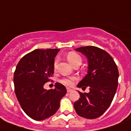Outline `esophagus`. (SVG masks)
Listing matches in <instances>:
<instances>
[{"label": "esophagus", "instance_id": "34e87169", "mask_svg": "<svg viewBox=\"0 0 131 131\" xmlns=\"http://www.w3.org/2000/svg\"><path fill=\"white\" fill-rule=\"evenodd\" d=\"M72 89H71V88H67V92H72Z\"/></svg>", "mask_w": 131, "mask_h": 131}]
</instances>
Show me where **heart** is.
<instances>
[{
  "instance_id": "heart-1",
  "label": "heart",
  "mask_w": 131,
  "mask_h": 131,
  "mask_svg": "<svg viewBox=\"0 0 131 131\" xmlns=\"http://www.w3.org/2000/svg\"><path fill=\"white\" fill-rule=\"evenodd\" d=\"M67 59H68V61H69V63H70V64L72 65V66L76 64L77 63H81L82 61L81 56H80L79 54H78L77 53L74 52H68V54H67ZM57 63H58V60H57V59H55L54 61V64H53L54 70H56L57 66ZM77 80V77H68V78H63V79H62L61 80V82L63 84H64V85L71 86L72 85L73 83H74V81H76Z\"/></svg>"
}]
</instances>
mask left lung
Masks as SVG:
<instances>
[{
  "label": "left lung",
  "mask_w": 131,
  "mask_h": 131,
  "mask_svg": "<svg viewBox=\"0 0 131 131\" xmlns=\"http://www.w3.org/2000/svg\"><path fill=\"white\" fill-rule=\"evenodd\" d=\"M78 52L88 59V72L77 85L78 88H90L89 93H81L74 103L77 113L87 119H95L106 111L117 90L119 72L112 57L100 48L88 46L78 48Z\"/></svg>",
  "instance_id": "1"
}]
</instances>
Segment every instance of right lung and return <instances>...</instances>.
<instances>
[{
	"label": "right lung",
	"mask_w": 131,
	"mask_h": 131,
	"mask_svg": "<svg viewBox=\"0 0 131 131\" xmlns=\"http://www.w3.org/2000/svg\"><path fill=\"white\" fill-rule=\"evenodd\" d=\"M60 49H36L24 55L16 66L14 82L20 106L28 116L43 120L56 113L66 88L59 83L47 90L46 83L54 73V57Z\"/></svg>",
	"instance_id": "obj_1"
}]
</instances>
